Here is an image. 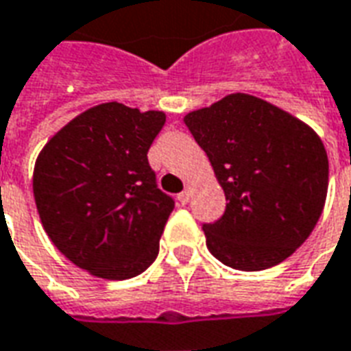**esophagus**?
<instances>
[{
  "mask_svg": "<svg viewBox=\"0 0 351 351\" xmlns=\"http://www.w3.org/2000/svg\"><path fill=\"white\" fill-rule=\"evenodd\" d=\"M190 199H192V192H190L188 188H186L182 193H178V201H180L182 205H188V203H190Z\"/></svg>",
  "mask_w": 351,
  "mask_h": 351,
  "instance_id": "34e87169",
  "label": "esophagus"
}]
</instances>
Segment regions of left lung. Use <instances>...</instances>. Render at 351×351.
<instances>
[{
  "label": "left lung",
  "instance_id": "obj_1",
  "mask_svg": "<svg viewBox=\"0 0 351 351\" xmlns=\"http://www.w3.org/2000/svg\"><path fill=\"white\" fill-rule=\"evenodd\" d=\"M226 195L224 215L203 224L210 254L258 271L291 256L317 224L329 159L308 125L278 106L235 93L184 117Z\"/></svg>",
  "mask_w": 351,
  "mask_h": 351
}]
</instances>
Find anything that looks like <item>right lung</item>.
Segmentation results:
<instances>
[{"mask_svg": "<svg viewBox=\"0 0 351 351\" xmlns=\"http://www.w3.org/2000/svg\"><path fill=\"white\" fill-rule=\"evenodd\" d=\"M163 112L106 102L45 144L34 169L41 224L58 251L102 279H129L156 261L175 199L148 163Z\"/></svg>", "mask_w": 351, "mask_h": 351, "instance_id": "obj_1", "label": "right lung"}]
</instances>
